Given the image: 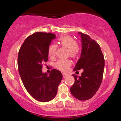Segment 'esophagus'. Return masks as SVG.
<instances>
[{
  "label": "esophagus",
  "mask_w": 121,
  "mask_h": 121,
  "mask_svg": "<svg viewBox=\"0 0 121 121\" xmlns=\"http://www.w3.org/2000/svg\"><path fill=\"white\" fill-rule=\"evenodd\" d=\"M62 76H63L64 78H65L68 76V74H66V73H62Z\"/></svg>",
  "instance_id": "34e87169"
}]
</instances>
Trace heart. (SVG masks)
Instances as JSON below:
<instances>
[{
	"instance_id": "heart-1",
	"label": "heart",
	"mask_w": 121,
	"mask_h": 121,
	"mask_svg": "<svg viewBox=\"0 0 121 121\" xmlns=\"http://www.w3.org/2000/svg\"><path fill=\"white\" fill-rule=\"evenodd\" d=\"M58 43L61 45L69 49V55L74 57L77 56L78 52V45L77 41L73 37L69 36H63L58 40ZM57 46L55 44H52L49 47L48 53L50 57H54L56 55ZM71 65V62L68 60H60L56 63V67L62 71H66Z\"/></svg>"
}]
</instances>
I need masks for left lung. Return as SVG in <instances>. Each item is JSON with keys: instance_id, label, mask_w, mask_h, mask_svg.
I'll use <instances>...</instances> for the list:
<instances>
[{"instance_id": "left-lung-1", "label": "left lung", "mask_w": 121, "mask_h": 121, "mask_svg": "<svg viewBox=\"0 0 121 121\" xmlns=\"http://www.w3.org/2000/svg\"><path fill=\"white\" fill-rule=\"evenodd\" d=\"M81 36L82 49L80 58L73 70L83 69L81 76L72 74L75 81L70 91L75 98L85 101L92 97L102 82L105 66L104 57L99 44L87 35Z\"/></svg>"}]
</instances>
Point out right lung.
Segmentation results:
<instances>
[{
    "mask_svg": "<svg viewBox=\"0 0 121 121\" xmlns=\"http://www.w3.org/2000/svg\"><path fill=\"white\" fill-rule=\"evenodd\" d=\"M56 38L51 33L36 32L25 40L18 54L21 79L29 94L36 100L48 102L55 98L62 78L60 71L52 69L49 75L42 71L48 60V49Z\"/></svg>",
    "mask_w": 121,
    "mask_h": 121,
    "instance_id": "add662e5",
    "label": "right lung"
}]
</instances>
